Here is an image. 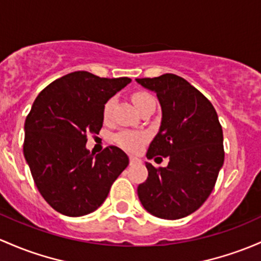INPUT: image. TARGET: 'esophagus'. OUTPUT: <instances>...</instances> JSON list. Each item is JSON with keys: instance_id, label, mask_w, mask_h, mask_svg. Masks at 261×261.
I'll list each match as a JSON object with an SVG mask.
<instances>
[{"instance_id": "1", "label": "esophagus", "mask_w": 261, "mask_h": 261, "mask_svg": "<svg viewBox=\"0 0 261 261\" xmlns=\"http://www.w3.org/2000/svg\"><path fill=\"white\" fill-rule=\"evenodd\" d=\"M141 163V160L138 158H135V156H130V164L131 165H134V164H140Z\"/></svg>"}]
</instances>
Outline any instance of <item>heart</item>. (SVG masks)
Masks as SVG:
<instances>
[{
	"instance_id": "obj_1",
	"label": "heart",
	"mask_w": 261,
	"mask_h": 261,
	"mask_svg": "<svg viewBox=\"0 0 261 261\" xmlns=\"http://www.w3.org/2000/svg\"><path fill=\"white\" fill-rule=\"evenodd\" d=\"M155 100L149 92H145V91H139L135 92L133 95V101L135 103V106L139 110L145 105V103L150 102V101ZM114 98H110V100L106 101V103L103 105V110H102V116L105 120H109L110 116H111V112L112 109H114ZM115 142H116L119 146H121L122 149L127 150V151L131 152H135L140 150V147L142 146V144L145 142L146 140V135L141 133H134V131H120L119 134L114 136Z\"/></svg>"
}]
</instances>
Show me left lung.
Listing matches in <instances>:
<instances>
[{
  "mask_svg": "<svg viewBox=\"0 0 261 261\" xmlns=\"http://www.w3.org/2000/svg\"><path fill=\"white\" fill-rule=\"evenodd\" d=\"M160 102L161 125L147 159H169L166 167L146 163L149 176L140 184L142 206L167 220L185 218L209 197L224 164L223 128L211 102L185 79L165 73L136 79Z\"/></svg>",
  "mask_w": 261,
  "mask_h": 261,
  "instance_id": "obj_1",
  "label": "left lung"
}]
</instances>
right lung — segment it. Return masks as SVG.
<instances>
[{"mask_svg":"<svg viewBox=\"0 0 261 261\" xmlns=\"http://www.w3.org/2000/svg\"><path fill=\"white\" fill-rule=\"evenodd\" d=\"M130 82L76 71L51 82L35 100L24 121L23 155L40 194L59 213L95 211L127 167L121 149L109 146L95 156L86 142L102 127L106 101Z\"/></svg>","mask_w":261,"mask_h":261,"instance_id":"add662e5","label":"right lung"}]
</instances>
